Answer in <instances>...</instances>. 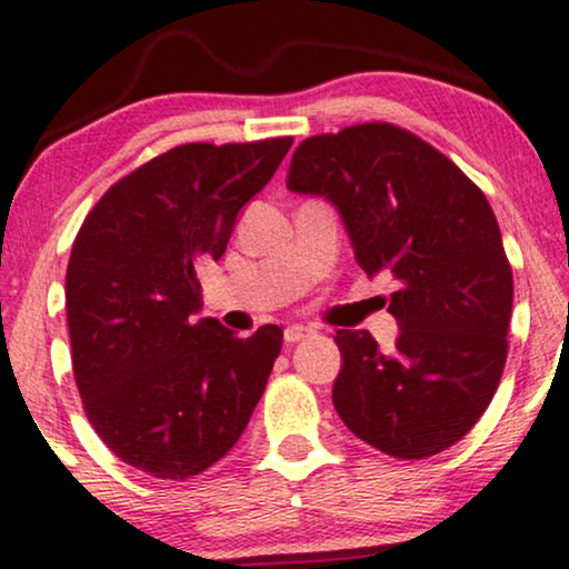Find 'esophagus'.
I'll return each mask as SVG.
<instances>
[{
	"instance_id": "1",
	"label": "esophagus",
	"mask_w": 569,
	"mask_h": 569,
	"mask_svg": "<svg viewBox=\"0 0 569 569\" xmlns=\"http://www.w3.org/2000/svg\"><path fill=\"white\" fill-rule=\"evenodd\" d=\"M315 336V330L312 328H305V325H289V328H286V332H283V338H286V343H299V340H307V338H312Z\"/></svg>"
}]
</instances>
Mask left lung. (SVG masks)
<instances>
[{"mask_svg": "<svg viewBox=\"0 0 569 569\" xmlns=\"http://www.w3.org/2000/svg\"><path fill=\"white\" fill-rule=\"evenodd\" d=\"M286 184L328 197L361 270L398 283L388 307L400 325L396 351L367 330L336 332L338 416L400 460L452 448L487 411L507 359L512 268L487 194L390 121L301 140Z\"/></svg>", "mask_w": 569, "mask_h": 569, "instance_id": "obj_1", "label": "left lung"}]
</instances>
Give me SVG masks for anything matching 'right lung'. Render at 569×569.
Here are the masks:
<instances>
[{
  "label": "right lung",
  "instance_id": "1",
  "mask_svg": "<svg viewBox=\"0 0 569 569\" xmlns=\"http://www.w3.org/2000/svg\"><path fill=\"white\" fill-rule=\"evenodd\" d=\"M293 138L187 142L106 189L67 264L72 372L90 427L127 466L184 481L229 452L260 403L283 330L239 338L200 309L197 264Z\"/></svg>",
  "mask_w": 569,
  "mask_h": 569
}]
</instances>
